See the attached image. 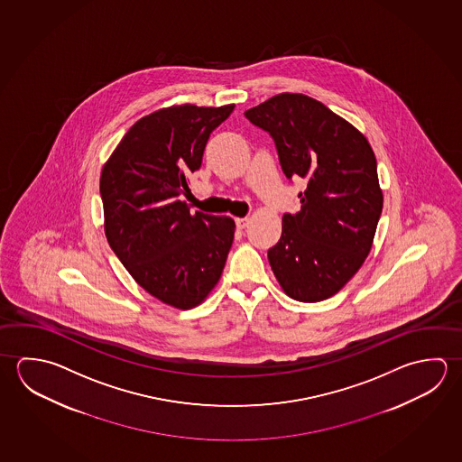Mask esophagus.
<instances>
[{
	"label": "esophagus",
	"mask_w": 462,
	"mask_h": 462,
	"mask_svg": "<svg viewBox=\"0 0 462 462\" xmlns=\"http://www.w3.org/2000/svg\"><path fill=\"white\" fill-rule=\"evenodd\" d=\"M235 224H236V228H246L248 227V224H250V219L248 217H238V219H235Z\"/></svg>",
	"instance_id": "1"
}]
</instances>
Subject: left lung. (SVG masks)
<instances>
[{
	"instance_id": "1",
	"label": "left lung",
	"mask_w": 462,
	"mask_h": 462,
	"mask_svg": "<svg viewBox=\"0 0 462 462\" xmlns=\"http://www.w3.org/2000/svg\"><path fill=\"white\" fill-rule=\"evenodd\" d=\"M245 116L269 133L287 179L307 180L297 214H283L267 251L283 291L299 301L329 299L372 250L383 211L376 159L350 123L303 94H279Z\"/></svg>"
}]
</instances>
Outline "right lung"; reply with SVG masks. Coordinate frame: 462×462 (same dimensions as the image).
Returning <instances> with one entry per match:
<instances>
[{
  "label": "right lung",
  "instance_id": "add662e5",
  "mask_svg": "<svg viewBox=\"0 0 462 462\" xmlns=\"http://www.w3.org/2000/svg\"><path fill=\"white\" fill-rule=\"evenodd\" d=\"M235 106H169L123 136L100 175L106 235L133 279L167 305L189 310L219 282L235 222L180 201L212 131Z\"/></svg>",
  "mask_w": 462,
  "mask_h": 462
}]
</instances>
